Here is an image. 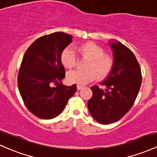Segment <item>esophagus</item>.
I'll return each mask as SVG.
<instances>
[{"label":"esophagus","instance_id":"esophagus-1","mask_svg":"<svg viewBox=\"0 0 157 157\" xmlns=\"http://www.w3.org/2000/svg\"><path fill=\"white\" fill-rule=\"evenodd\" d=\"M84 87V86H82V85H77V89H78V90H81V89H82V88Z\"/></svg>","mask_w":157,"mask_h":157}]
</instances>
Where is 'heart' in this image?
<instances>
[{"label":"heart","mask_w":157,"mask_h":157,"mask_svg":"<svg viewBox=\"0 0 157 157\" xmlns=\"http://www.w3.org/2000/svg\"><path fill=\"white\" fill-rule=\"evenodd\" d=\"M84 57L90 59L86 64V70H74L67 74V79L70 83L86 84L98 78L107 77L113 67V59L101 47L93 43L85 44L80 48ZM61 63L67 68L74 67L78 62V57L76 50L73 46L64 49L61 55Z\"/></svg>","instance_id":"1"}]
</instances>
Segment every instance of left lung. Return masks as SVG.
<instances>
[{"label":"left lung","mask_w":157,"mask_h":157,"mask_svg":"<svg viewBox=\"0 0 157 157\" xmlns=\"http://www.w3.org/2000/svg\"><path fill=\"white\" fill-rule=\"evenodd\" d=\"M109 44L114 64L108 78L101 83L106 88L91 87L93 96L87 102L92 117L103 124L119 120L129 111L142 84L141 68L133 52L119 41Z\"/></svg>","instance_id":"obj_1"}]
</instances>
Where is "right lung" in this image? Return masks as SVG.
<instances>
[{
	"label": "right lung",
	"mask_w": 157,
	"mask_h": 157,
	"mask_svg": "<svg viewBox=\"0 0 157 157\" xmlns=\"http://www.w3.org/2000/svg\"><path fill=\"white\" fill-rule=\"evenodd\" d=\"M72 42L69 34L57 32L35 40L23 57L17 85L24 105L32 113L44 119L55 118L63 111L76 92L75 84L65 86L62 51Z\"/></svg>",
	"instance_id": "add662e5"
}]
</instances>
